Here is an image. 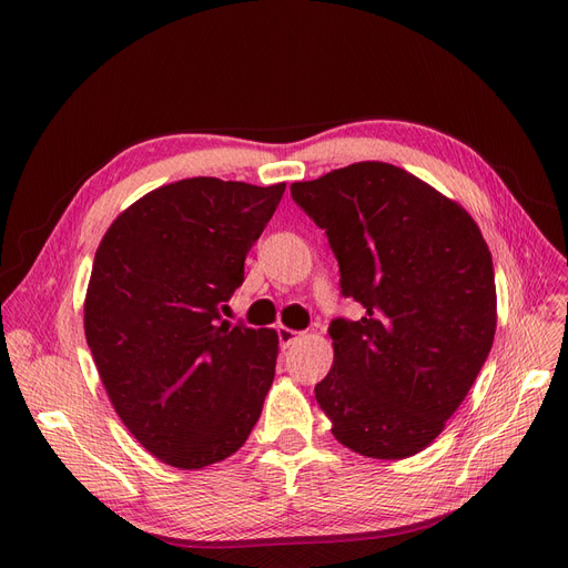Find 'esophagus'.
<instances>
[{
  "label": "esophagus",
  "mask_w": 568,
  "mask_h": 568,
  "mask_svg": "<svg viewBox=\"0 0 568 568\" xmlns=\"http://www.w3.org/2000/svg\"><path fill=\"white\" fill-rule=\"evenodd\" d=\"M277 337H280V346H282V348H288L295 339L301 337V333H295V331H291V328H286V326H280V328H277Z\"/></svg>",
  "instance_id": "esophagus-1"
}]
</instances>
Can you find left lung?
<instances>
[{"label":"left lung","mask_w":568,"mask_h":568,"mask_svg":"<svg viewBox=\"0 0 568 568\" xmlns=\"http://www.w3.org/2000/svg\"><path fill=\"white\" fill-rule=\"evenodd\" d=\"M291 196L339 265L358 321L333 318L335 363L316 402L346 448L402 460L439 437L488 358L495 267L469 214L416 175L361 161Z\"/></svg>","instance_id":"left-lung-1"}]
</instances>
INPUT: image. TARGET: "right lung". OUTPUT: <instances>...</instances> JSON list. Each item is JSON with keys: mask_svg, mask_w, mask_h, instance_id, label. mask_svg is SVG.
Here are the masks:
<instances>
[{"mask_svg": "<svg viewBox=\"0 0 568 568\" xmlns=\"http://www.w3.org/2000/svg\"><path fill=\"white\" fill-rule=\"evenodd\" d=\"M286 184L192 178L159 186L103 235L85 337L129 432L178 469L247 442L275 379L277 333L222 321Z\"/></svg>", "mask_w": 568, "mask_h": 568, "instance_id": "add662e5", "label": "right lung"}]
</instances>
